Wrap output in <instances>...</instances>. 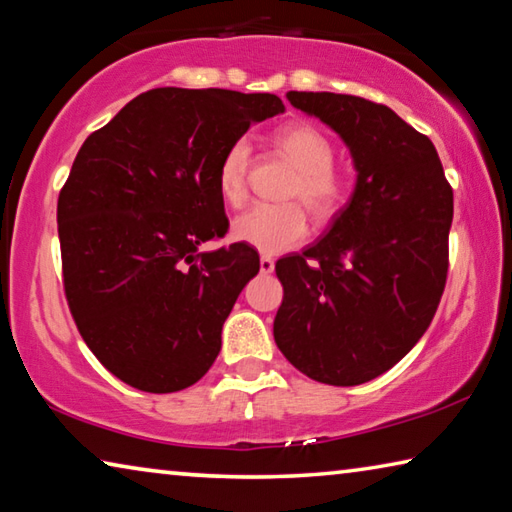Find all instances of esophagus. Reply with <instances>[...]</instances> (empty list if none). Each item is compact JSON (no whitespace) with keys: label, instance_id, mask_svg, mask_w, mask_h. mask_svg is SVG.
I'll list each match as a JSON object with an SVG mask.
<instances>
[{"label":"esophagus","instance_id":"34e87169","mask_svg":"<svg viewBox=\"0 0 512 512\" xmlns=\"http://www.w3.org/2000/svg\"><path fill=\"white\" fill-rule=\"evenodd\" d=\"M259 271H262L264 275H268V273H273L275 271V262H273V259L271 257H262V259H259Z\"/></svg>","mask_w":512,"mask_h":512}]
</instances>
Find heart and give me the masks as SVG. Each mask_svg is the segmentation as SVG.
Returning <instances> with one entry per match:
<instances>
[{
    "mask_svg": "<svg viewBox=\"0 0 512 512\" xmlns=\"http://www.w3.org/2000/svg\"><path fill=\"white\" fill-rule=\"evenodd\" d=\"M273 142L298 167L282 189V201L287 203L255 205L232 223V237L266 255H280L305 239V210L316 221H327L348 198V180L334 167V144L320 128L296 121L282 126ZM248 171L250 144L241 137L228 146L216 171V189L228 207L246 203Z\"/></svg>",
    "mask_w": 512,
    "mask_h": 512,
    "instance_id": "obj_1",
    "label": "heart"
}]
</instances>
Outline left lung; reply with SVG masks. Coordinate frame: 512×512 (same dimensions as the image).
Segmentation results:
<instances>
[{
	"label": "left lung",
	"mask_w": 512,
	"mask_h": 512,
	"mask_svg": "<svg viewBox=\"0 0 512 512\" xmlns=\"http://www.w3.org/2000/svg\"><path fill=\"white\" fill-rule=\"evenodd\" d=\"M287 97L343 137L359 176L327 235L277 259L275 343L309 379L357 386L391 370L431 325L447 282L454 192L429 137L384 103Z\"/></svg>",
	"instance_id": "left-lung-1"
}]
</instances>
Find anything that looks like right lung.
<instances>
[{
    "instance_id": "obj_1",
    "label": "right lung",
    "mask_w": 512,
    "mask_h": 512,
    "mask_svg": "<svg viewBox=\"0 0 512 512\" xmlns=\"http://www.w3.org/2000/svg\"><path fill=\"white\" fill-rule=\"evenodd\" d=\"M282 110L275 94L155 88L76 153L58 194L65 298L94 357L128 386L176 393L214 363L259 271L248 244L198 250L228 232L216 171L253 121Z\"/></svg>"
}]
</instances>
